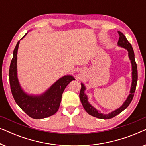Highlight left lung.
Returning <instances> with one entry per match:
<instances>
[{"instance_id":"obj_1","label":"left lung","mask_w":146,"mask_h":146,"mask_svg":"<svg viewBox=\"0 0 146 146\" xmlns=\"http://www.w3.org/2000/svg\"><path fill=\"white\" fill-rule=\"evenodd\" d=\"M118 34L119 35V40L117 42V46H120L123 48L126 49L127 52H128V57L129 58V60L131 62V78H132V81H131V85L130 91H129V94L127 96V99L125 100L124 102L120 107L118 108L115 110L111 111V112L108 113V114H104V113H101L100 111L92 106L89 103L88 99V96L85 94L86 90V86L84 85L83 83H81V90L80 92V99L82 104L86 112L88 114L92 115L94 117H97V118L103 119H108L112 118V117H115L119 113H120L121 111L124 110L131 103V100H132L133 95H134V92L136 88V84L137 81V64L135 61V55L134 52H133V48L131 46V44L127 41V40L124 35L121 32L118 31Z\"/></svg>"}]
</instances>
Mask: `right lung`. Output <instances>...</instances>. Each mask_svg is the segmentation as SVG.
Returning <instances> with one entry per match:
<instances>
[{"mask_svg": "<svg viewBox=\"0 0 146 146\" xmlns=\"http://www.w3.org/2000/svg\"><path fill=\"white\" fill-rule=\"evenodd\" d=\"M27 33L21 40L23 39ZM19 44L20 41L17 42L13 51L9 69L10 85L14 99L19 106L32 118L42 119L51 116L58 110L62 96L66 87L75 78L72 75L64 76L44 92L39 95L29 94L25 92L17 76V52Z\"/></svg>", "mask_w": 146, "mask_h": 146, "instance_id": "right-lung-1", "label": "right lung"}]
</instances>
